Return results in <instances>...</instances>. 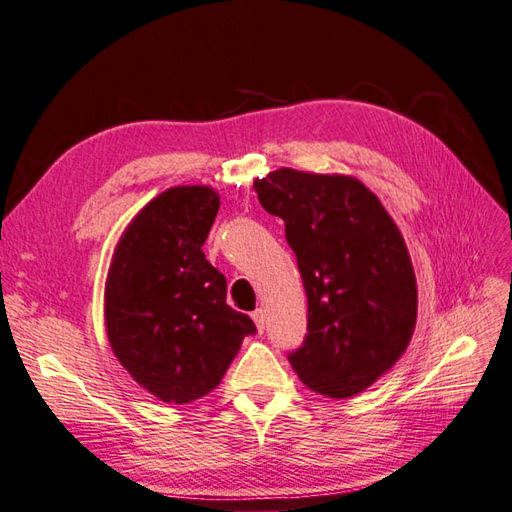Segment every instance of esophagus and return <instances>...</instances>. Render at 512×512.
<instances>
[{
	"label": "esophagus",
	"mask_w": 512,
	"mask_h": 512,
	"mask_svg": "<svg viewBox=\"0 0 512 512\" xmlns=\"http://www.w3.org/2000/svg\"><path fill=\"white\" fill-rule=\"evenodd\" d=\"M252 320H254V324H256V329L262 333V331H265V327H267V312H265V309H256V312L252 314Z\"/></svg>",
	"instance_id": "obj_1"
}]
</instances>
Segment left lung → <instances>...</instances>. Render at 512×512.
Here are the masks:
<instances>
[{
    "mask_svg": "<svg viewBox=\"0 0 512 512\" xmlns=\"http://www.w3.org/2000/svg\"><path fill=\"white\" fill-rule=\"evenodd\" d=\"M254 188L284 220L307 292V335L290 365L324 397L363 393L414 333L416 277L404 237L378 196L348 175L280 168Z\"/></svg>",
    "mask_w": 512,
    "mask_h": 512,
    "instance_id": "left-lung-1",
    "label": "left lung"
}]
</instances>
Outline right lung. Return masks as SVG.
Listing matches in <instances>:
<instances>
[{
    "label": "right lung",
    "instance_id": "add662e5",
    "mask_svg": "<svg viewBox=\"0 0 512 512\" xmlns=\"http://www.w3.org/2000/svg\"><path fill=\"white\" fill-rule=\"evenodd\" d=\"M220 209L209 185H177L136 213L104 288L106 335L138 386L164 404L211 393L235 359L250 316L226 305V277L203 243Z\"/></svg>",
    "mask_w": 512,
    "mask_h": 512
}]
</instances>
